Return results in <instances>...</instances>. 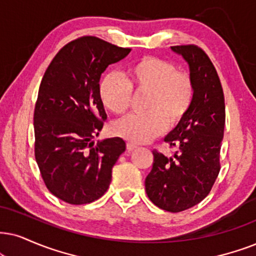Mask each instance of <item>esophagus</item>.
Here are the masks:
<instances>
[{"mask_svg":"<svg viewBox=\"0 0 256 256\" xmlns=\"http://www.w3.org/2000/svg\"><path fill=\"white\" fill-rule=\"evenodd\" d=\"M138 148V145H137V144H134V143H130V142H128V143L126 144V148H128V151L134 150V148Z\"/></svg>","mask_w":256,"mask_h":256,"instance_id":"1","label":"esophagus"}]
</instances>
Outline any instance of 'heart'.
Here are the masks:
<instances>
[{"instance_id":"obj_1","label":"heart","mask_w":256,"mask_h":256,"mask_svg":"<svg viewBox=\"0 0 256 256\" xmlns=\"http://www.w3.org/2000/svg\"><path fill=\"white\" fill-rule=\"evenodd\" d=\"M134 90L148 93L143 113H132L114 126V132L132 143H146L186 117L195 96V84L186 70L157 56H144L128 67L125 78L111 72L99 84L102 104L116 114L130 108Z\"/></svg>"}]
</instances>
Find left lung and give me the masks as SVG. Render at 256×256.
Listing matches in <instances>:
<instances>
[{"instance_id": "8db88e82", "label": "left lung", "mask_w": 256, "mask_h": 256, "mask_svg": "<svg viewBox=\"0 0 256 256\" xmlns=\"http://www.w3.org/2000/svg\"><path fill=\"white\" fill-rule=\"evenodd\" d=\"M171 50L189 64L195 96L186 117L166 137L170 148H176L172 156L152 151L145 190L158 208L180 212L204 200L218 178L226 106L218 74L206 52L196 44Z\"/></svg>"}]
</instances>
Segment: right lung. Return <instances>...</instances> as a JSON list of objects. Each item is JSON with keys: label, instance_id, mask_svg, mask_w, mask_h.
Masks as SVG:
<instances>
[{"label": "right lung", "instance_id": "right-lung-1", "mask_svg": "<svg viewBox=\"0 0 256 256\" xmlns=\"http://www.w3.org/2000/svg\"><path fill=\"white\" fill-rule=\"evenodd\" d=\"M130 52L82 36L58 52L42 78L34 110L35 160L47 189L64 202L87 204L108 189L126 145L119 137L92 142L108 118L99 80Z\"/></svg>", "mask_w": 256, "mask_h": 256}]
</instances>
